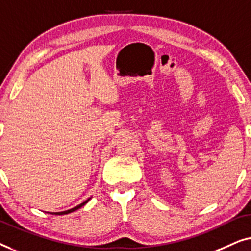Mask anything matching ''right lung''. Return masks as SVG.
<instances>
[{
  "instance_id": "right-lung-1",
  "label": "right lung",
  "mask_w": 251,
  "mask_h": 251,
  "mask_svg": "<svg viewBox=\"0 0 251 251\" xmlns=\"http://www.w3.org/2000/svg\"><path fill=\"white\" fill-rule=\"evenodd\" d=\"M89 200L90 199H87L86 201H84L83 203H80V204H78V206H76V207H74V208H72V209H69V210H66V211H60V213H51V214H55V215H65V214H69V213H73V211H75V210H77V209H79L80 207H83L84 204L85 203H87L89 202Z\"/></svg>"
}]
</instances>
